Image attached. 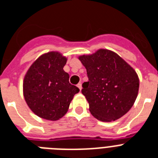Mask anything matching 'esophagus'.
I'll list each match as a JSON object with an SVG mask.
<instances>
[{"label":"esophagus","mask_w":158,"mask_h":158,"mask_svg":"<svg viewBox=\"0 0 158 158\" xmlns=\"http://www.w3.org/2000/svg\"><path fill=\"white\" fill-rule=\"evenodd\" d=\"M77 87H78V88L79 89V90L81 91V89H82V84H81V83H79V84H77Z\"/></svg>","instance_id":"esophagus-1"}]
</instances>
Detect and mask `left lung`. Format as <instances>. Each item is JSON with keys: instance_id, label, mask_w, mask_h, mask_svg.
Segmentation results:
<instances>
[{"instance_id": "left-lung-1", "label": "left lung", "mask_w": 158, "mask_h": 158, "mask_svg": "<svg viewBox=\"0 0 158 158\" xmlns=\"http://www.w3.org/2000/svg\"><path fill=\"white\" fill-rule=\"evenodd\" d=\"M79 60L87 69L89 81L82 94L89 110L101 121H113L126 114L137 98L139 79L135 70L112 51L99 49Z\"/></svg>"}]
</instances>
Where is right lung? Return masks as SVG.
Wrapping results in <instances>:
<instances>
[{
    "mask_svg": "<svg viewBox=\"0 0 158 158\" xmlns=\"http://www.w3.org/2000/svg\"><path fill=\"white\" fill-rule=\"evenodd\" d=\"M67 58L58 52L42 55L26 73L23 97L35 115L48 120L63 117L74 96L79 92L69 84V74L63 68Z\"/></svg>",
    "mask_w": 158,
    "mask_h": 158,
    "instance_id": "1",
    "label": "right lung"
}]
</instances>
